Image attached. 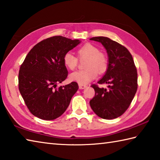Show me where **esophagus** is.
<instances>
[{"label":"esophagus","instance_id":"1","mask_svg":"<svg viewBox=\"0 0 160 160\" xmlns=\"http://www.w3.org/2000/svg\"><path fill=\"white\" fill-rule=\"evenodd\" d=\"M87 86L85 85V84H79V88L80 89H83L84 88H86Z\"/></svg>","mask_w":160,"mask_h":160}]
</instances>
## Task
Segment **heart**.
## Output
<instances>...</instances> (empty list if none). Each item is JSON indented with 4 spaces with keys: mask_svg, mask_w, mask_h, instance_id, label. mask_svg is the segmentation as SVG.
I'll return each instance as SVG.
<instances>
[{
    "mask_svg": "<svg viewBox=\"0 0 160 160\" xmlns=\"http://www.w3.org/2000/svg\"><path fill=\"white\" fill-rule=\"evenodd\" d=\"M80 58H87L86 69L74 71L70 75V79L81 84H86L98 76V71L103 73L108 67V60L105 54L99 51L98 48L91 43L82 46L78 50ZM63 61L64 65L71 70L74 69L78 64V58L73 52H66Z\"/></svg>",
    "mask_w": 160,
    "mask_h": 160,
    "instance_id": "heart-1",
    "label": "heart"
}]
</instances>
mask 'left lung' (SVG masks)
I'll list each match as a JSON object with an SVG mask.
<instances>
[{
    "instance_id": "1",
    "label": "left lung",
    "mask_w": 160,
    "mask_h": 160,
    "mask_svg": "<svg viewBox=\"0 0 160 160\" xmlns=\"http://www.w3.org/2000/svg\"><path fill=\"white\" fill-rule=\"evenodd\" d=\"M90 40L102 43L108 56L107 70L98 84H108V89L93 84L95 96L89 103L92 110L104 119H114L129 107L137 89V72L132 56L128 50L105 37Z\"/></svg>"
}]
</instances>
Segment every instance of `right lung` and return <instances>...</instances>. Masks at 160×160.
<instances>
[{
	"label": "right lung",
	"instance_id": "obj_1",
	"mask_svg": "<svg viewBox=\"0 0 160 160\" xmlns=\"http://www.w3.org/2000/svg\"><path fill=\"white\" fill-rule=\"evenodd\" d=\"M81 42L62 36L40 42L28 53L18 73V89L25 103L34 116L53 120L64 113L78 89L72 82L55 89L68 76L64 64L66 52Z\"/></svg>",
	"mask_w": 160,
	"mask_h": 160
}]
</instances>
